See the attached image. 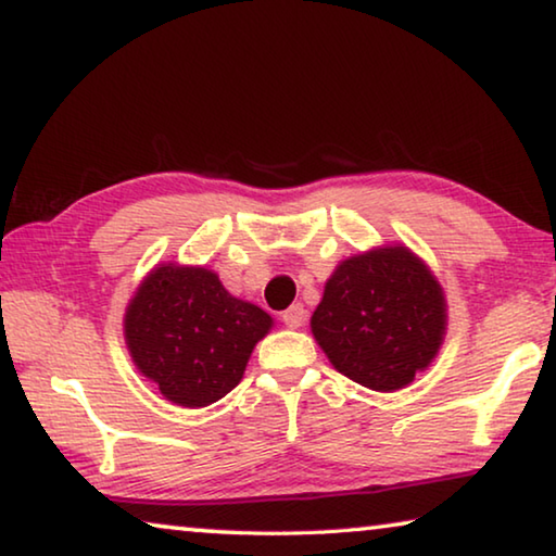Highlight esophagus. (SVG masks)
<instances>
[{"label": "esophagus", "mask_w": 556, "mask_h": 556, "mask_svg": "<svg viewBox=\"0 0 556 556\" xmlns=\"http://www.w3.org/2000/svg\"><path fill=\"white\" fill-rule=\"evenodd\" d=\"M281 321H285L289 328H301L306 321V308L304 304H291L285 314H281Z\"/></svg>", "instance_id": "34e87169"}]
</instances>
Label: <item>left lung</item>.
<instances>
[{"instance_id":"8db88e82","label":"left lung","mask_w":556,"mask_h":556,"mask_svg":"<svg viewBox=\"0 0 556 556\" xmlns=\"http://www.w3.org/2000/svg\"><path fill=\"white\" fill-rule=\"evenodd\" d=\"M312 333L345 378L375 392L402 390L444 343V289L402 244L375 248L336 267Z\"/></svg>"}]
</instances>
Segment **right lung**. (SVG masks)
<instances>
[{
    "label": "right lung",
    "instance_id": "obj_1",
    "mask_svg": "<svg viewBox=\"0 0 556 556\" xmlns=\"http://www.w3.org/2000/svg\"><path fill=\"white\" fill-rule=\"evenodd\" d=\"M271 316L235 299L205 267H154L125 312L137 370L178 407H208L242 380Z\"/></svg>",
    "mask_w": 556,
    "mask_h": 556
}]
</instances>
